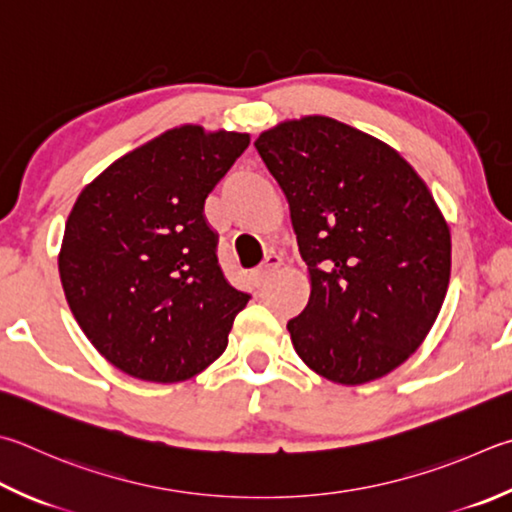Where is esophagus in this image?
<instances>
[{"label":"esophagus","instance_id":"1","mask_svg":"<svg viewBox=\"0 0 512 512\" xmlns=\"http://www.w3.org/2000/svg\"><path fill=\"white\" fill-rule=\"evenodd\" d=\"M280 266H282V257L271 255L266 259V264L262 268H257V271L250 275V282H253L255 288H262L277 273V268H280Z\"/></svg>","mask_w":512,"mask_h":512}]
</instances>
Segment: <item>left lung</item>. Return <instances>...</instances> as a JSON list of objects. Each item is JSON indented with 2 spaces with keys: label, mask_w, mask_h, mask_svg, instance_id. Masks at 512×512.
I'll return each mask as SVG.
<instances>
[{
  "label": "left lung",
  "mask_w": 512,
  "mask_h": 512,
  "mask_svg": "<svg viewBox=\"0 0 512 512\" xmlns=\"http://www.w3.org/2000/svg\"><path fill=\"white\" fill-rule=\"evenodd\" d=\"M255 147L309 266V304L286 324L297 356L340 385L389 374L421 347L450 284V228L425 181L327 116L286 120Z\"/></svg>",
  "instance_id": "1"
}]
</instances>
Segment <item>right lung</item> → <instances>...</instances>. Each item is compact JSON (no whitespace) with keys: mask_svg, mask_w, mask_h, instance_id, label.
<instances>
[{"mask_svg":"<svg viewBox=\"0 0 512 512\" xmlns=\"http://www.w3.org/2000/svg\"><path fill=\"white\" fill-rule=\"evenodd\" d=\"M248 134L167 129L96 176L64 228L60 280L111 365L152 383L197 376L228 347L250 295L224 277L203 206Z\"/></svg>","mask_w":512,"mask_h":512,"instance_id":"add662e5","label":"right lung"}]
</instances>
